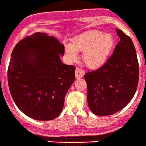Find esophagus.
Here are the masks:
<instances>
[{
    "label": "esophagus",
    "instance_id": "34e87169",
    "mask_svg": "<svg viewBox=\"0 0 146 146\" xmlns=\"http://www.w3.org/2000/svg\"><path fill=\"white\" fill-rule=\"evenodd\" d=\"M84 74V71L82 70L81 68H77L75 71V77L77 78H80L83 77V75Z\"/></svg>",
    "mask_w": 146,
    "mask_h": 146
}]
</instances>
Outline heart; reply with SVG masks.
I'll use <instances>...</instances> for the list:
<instances>
[{
    "label": "heart",
    "mask_w": 146,
    "mask_h": 146,
    "mask_svg": "<svg viewBox=\"0 0 146 146\" xmlns=\"http://www.w3.org/2000/svg\"><path fill=\"white\" fill-rule=\"evenodd\" d=\"M114 45L111 34L89 31L74 37L71 46L66 47V54L71 61H75L78 58L77 52H83V61L87 66L98 68L105 64Z\"/></svg>",
    "instance_id": "1"
}]
</instances>
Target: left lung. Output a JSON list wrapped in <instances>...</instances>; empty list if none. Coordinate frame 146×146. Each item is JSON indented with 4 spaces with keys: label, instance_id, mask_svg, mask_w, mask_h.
I'll return each mask as SVG.
<instances>
[{
    "label": "left lung",
    "instance_id": "left-lung-1",
    "mask_svg": "<svg viewBox=\"0 0 146 146\" xmlns=\"http://www.w3.org/2000/svg\"><path fill=\"white\" fill-rule=\"evenodd\" d=\"M120 40L106 63L84 75L90 110L98 116L113 114L132 99L139 80V63L132 40L116 29Z\"/></svg>",
    "mask_w": 146,
    "mask_h": 146
}]
</instances>
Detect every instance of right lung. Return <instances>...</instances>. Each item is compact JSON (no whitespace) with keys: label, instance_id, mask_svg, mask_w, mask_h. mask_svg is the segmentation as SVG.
<instances>
[{"label":"right lung","instance_id":"add662e5","mask_svg":"<svg viewBox=\"0 0 146 146\" xmlns=\"http://www.w3.org/2000/svg\"><path fill=\"white\" fill-rule=\"evenodd\" d=\"M64 46L53 36L36 32L16 44L8 68L11 95L32 119L46 121L63 111L65 96L75 79V67L63 64Z\"/></svg>","mask_w":146,"mask_h":146}]
</instances>
